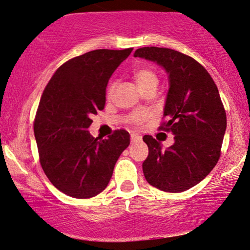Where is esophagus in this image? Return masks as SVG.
<instances>
[{
	"label": "esophagus",
	"instance_id": "34e87169",
	"mask_svg": "<svg viewBox=\"0 0 250 250\" xmlns=\"http://www.w3.org/2000/svg\"><path fill=\"white\" fill-rule=\"evenodd\" d=\"M130 141H131L132 144H135V143L141 142V141H142V137H141V136H139V135H137V134H132V135L130 136Z\"/></svg>",
	"mask_w": 250,
	"mask_h": 250
}]
</instances>
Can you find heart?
<instances>
[{
  "label": "heart",
  "instance_id": "obj_1",
  "mask_svg": "<svg viewBox=\"0 0 250 250\" xmlns=\"http://www.w3.org/2000/svg\"><path fill=\"white\" fill-rule=\"evenodd\" d=\"M134 78H135L136 83H137L138 86L142 89V90L152 85L156 86V84H158L159 82L156 73L154 71H152L151 68H147V67H142V68H138L137 71H135ZM114 89H115V82H111L107 86V90H106V96H107L108 99L112 98L113 94H114ZM148 114L149 113L148 111H146V109H139V111H135L134 113H131V114L129 115L128 121L129 123H131L134 127H138V125H141L142 122L147 118Z\"/></svg>",
  "mask_w": 250,
  "mask_h": 250
}]
</instances>
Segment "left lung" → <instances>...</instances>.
I'll return each instance as SVG.
<instances>
[{
    "label": "left lung",
    "instance_id": "left-lung-1",
    "mask_svg": "<svg viewBox=\"0 0 250 250\" xmlns=\"http://www.w3.org/2000/svg\"><path fill=\"white\" fill-rule=\"evenodd\" d=\"M134 56L158 62L168 73L166 121L159 129L175 139L164 149L152 136L143 137L148 146L143 172L148 184L161 191H186L199 184L221 156L226 113L217 85L200 62L176 50L144 46Z\"/></svg>",
    "mask_w": 250,
    "mask_h": 250
}]
</instances>
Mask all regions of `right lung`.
<instances>
[{
	"mask_svg": "<svg viewBox=\"0 0 250 250\" xmlns=\"http://www.w3.org/2000/svg\"><path fill=\"white\" fill-rule=\"evenodd\" d=\"M131 51L98 49L69 59L43 91L34 119L40 164L52 185L69 197L88 199L104 191L130 144L123 129L103 139L88 128L91 115L105 107L109 78Z\"/></svg>",
	"mask_w": 250,
	"mask_h": 250,
	"instance_id": "add662e5",
	"label": "right lung"
}]
</instances>
